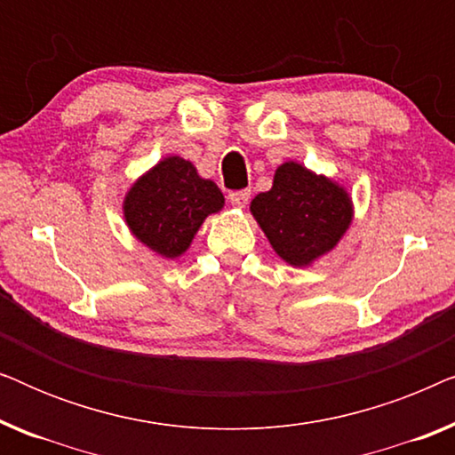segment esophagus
Instances as JSON below:
<instances>
[{
    "label": "esophagus",
    "mask_w": 455,
    "mask_h": 455,
    "mask_svg": "<svg viewBox=\"0 0 455 455\" xmlns=\"http://www.w3.org/2000/svg\"><path fill=\"white\" fill-rule=\"evenodd\" d=\"M248 198H251V192H248V190H242V192H232V195H229V203H232L234 207H238V209H244L246 204H248Z\"/></svg>",
    "instance_id": "1"
}]
</instances>
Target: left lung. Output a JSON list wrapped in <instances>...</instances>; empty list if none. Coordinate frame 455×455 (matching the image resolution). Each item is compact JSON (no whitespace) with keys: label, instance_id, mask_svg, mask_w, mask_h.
I'll return each instance as SVG.
<instances>
[{"label":"left lung","instance_id":"8db88e82","mask_svg":"<svg viewBox=\"0 0 455 455\" xmlns=\"http://www.w3.org/2000/svg\"><path fill=\"white\" fill-rule=\"evenodd\" d=\"M251 213L285 263L308 267L333 251L354 211L339 184L288 161L277 167L271 190L252 198Z\"/></svg>","mask_w":455,"mask_h":455}]
</instances>
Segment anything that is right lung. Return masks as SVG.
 Listing matches in <instances>:
<instances>
[{
  "mask_svg": "<svg viewBox=\"0 0 455 455\" xmlns=\"http://www.w3.org/2000/svg\"><path fill=\"white\" fill-rule=\"evenodd\" d=\"M221 190L198 176L182 157H165L140 176L124 198V220L130 232L153 252L176 259L211 213L223 209Z\"/></svg>",
  "mask_w": 455,
  "mask_h": 455,
  "instance_id": "obj_1",
  "label": "right lung"
}]
</instances>
